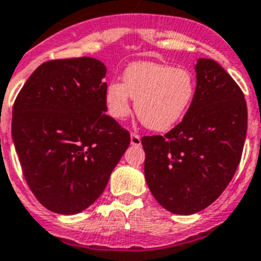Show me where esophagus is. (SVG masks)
Instances as JSON below:
<instances>
[{"instance_id": "esophagus-1", "label": "esophagus", "mask_w": 261, "mask_h": 261, "mask_svg": "<svg viewBox=\"0 0 261 261\" xmlns=\"http://www.w3.org/2000/svg\"><path fill=\"white\" fill-rule=\"evenodd\" d=\"M130 145L133 146L141 145V139H140L139 135H136V133H132V135H130Z\"/></svg>"}]
</instances>
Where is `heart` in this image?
Instances as JSON below:
<instances>
[{
    "label": "heart",
    "mask_w": 261,
    "mask_h": 261,
    "mask_svg": "<svg viewBox=\"0 0 261 261\" xmlns=\"http://www.w3.org/2000/svg\"><path fill=\"white\" fill-rule=\"evenodd\" d=\"M194 95V77L188 70L137 62L126 67L124 83L108 84L106 107L111 117L125 119L130 113L132 97L140 121L150 130L166 132L186 115Z\"/></svg>",
    "instance_id": "1"
}]
</instances>
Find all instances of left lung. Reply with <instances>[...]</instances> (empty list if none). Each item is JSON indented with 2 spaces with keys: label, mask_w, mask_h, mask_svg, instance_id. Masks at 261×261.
I'll use <instances>...</instances> for the list:
<instances>
[{
  "label": "left lung",
  "mask_w": 261,
  "mask_h": 261,
  "mask_svg": "<svg viewBox=\"0 0 261 261\" xmlns=\"http://www.w3.org/2000/svg\"><path fill=\"white\" fill-rule=\"evenodd\" d=\"M197 88L182 121L165 136L141 139L145 179L164 208L178 215L203 210L232 179L247 135V104L223 67L200 58Z\"/></svg>",
  "instance_id": "left-lung-1"
}]
</instances>
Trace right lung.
Returning <instances> with one entry per match:
<instances>
[{"label": "right lung", "instance_id": "1", "mask_svg": "<svg viewBox=\"0 0 261 261\" xmlns=\"http://www.w3.org/2000/svg\"><path fill=\"white\" fill-rule=\"evenodd\" d=\"M106 73L90 57L46 62L14 101L12 137L24 179L53 213L90 207L129 146L128 130L106 115Z\"/></svg>", "mask_w": 261, "mask_h": 261}]
</instances>
